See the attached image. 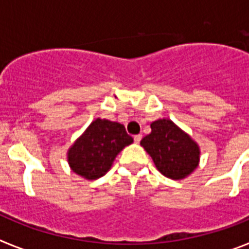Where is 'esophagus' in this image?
I'll list each match as a JSON object with an SVG mask.
<instances>
[{"mask_svg": "<svg viewBox=\"0 0 249 249\" xmlns=\"http://www.w3.org/2000/svg\"><path fill=\"white\" fill-rule=\"evenodd\" d=\"M133 140H135V143H140L141 140H142V135H136Z\"/></svg>", "mask_w": 249, "mask_h": 249, "instance_id": "34e87169", "label": "esophagus"}]
</instances>
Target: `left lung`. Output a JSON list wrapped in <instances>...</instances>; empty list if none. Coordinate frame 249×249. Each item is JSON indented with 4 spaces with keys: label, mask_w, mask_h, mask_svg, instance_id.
<instances>
[{
    "label": "left lung",
    "mask_w": 249,
    "mask_h": 249,
    "mask_svg": "<svg viewBox=\"0 0 249 249\" xmlns=\"http://www.w3.org/2000/svg\"><path fill=\"white\" fill-rule=\"evenodd\" d=\"M151 133L142 138L141 146L152 157L160 173L171 179H183L197 168L199 147L171 120L151 123Z\"/></svg>",
    "instance_id": "left-lung-1"
}]
</instances>
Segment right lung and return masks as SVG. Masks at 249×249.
Masks as SVG:
<instances>
[{
  "mask_svg": "<svg viewBox=\"0 0 249 249\" xmlns=\"http://www.w3.org/2000/svg\"><path fill=\"white\" fill-rule=\"evenodd\" d=\"M133 142L118 122L97 118L68 149V164L86 179H97L108 172L116 156Z\"/></svg>",
  "mask_w": 249,
  "mask_h": 249,
  "instance_id": "add662e5",
  "label": "right lung"
}]
</instances>
